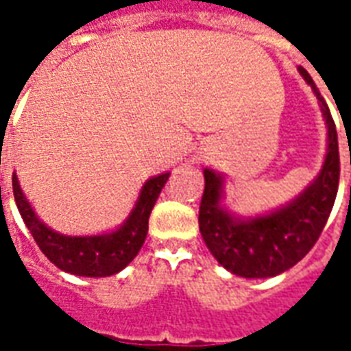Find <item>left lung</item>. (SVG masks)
<instances>
[{
    "label": "left lung",
    "instance_id": "left-lung-1",
    "mask_svg": "<svg viewBox=\"0 0 351 351\" xmlns=\"http://www.w3.org/2000/svg\"><path fill=\"white\" fill-rule=\"evenodd\" d=\"M299 71L322 103L329 135L325 163L316 180L284 208L243 221L221 208V176L205 169V191L199 206L201 235L218 263L244 278L276 276L299 263L322 235L339 191L337 125L312 77L302 67Z\"/></svg>",
    "mask_w": 351,
    "mask_h": 351
}]
</instances>
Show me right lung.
Returning a JSON list of instances; mask_svg holds the SVG:
<instances>
[{
    "label": "right lung",
    "instance_id": "add662e5",
    "mask_svg": "<svg viewBox=\"0 0 351 351\" xmlns=\"http://www.w3.org/2000/svg\"><path fill=\"white\" fill-rule=\"evenodd\" d=\"M169 173L154 176L143 186L135 208L122 228L107 235L65 237L49 229L35 216L34 208L20 190L19 178L12 175V193L20 216L29 229L37 246L58 269L77 276H110L133 261L148 233V218L156 199L160 197ZM1 190V188H0Z\"/></svg>",
    "mask_w": 351,
    "mask_h": 351
}]
</instances>
